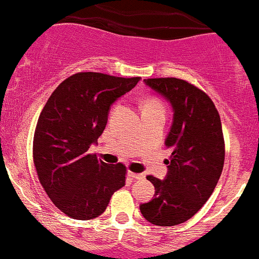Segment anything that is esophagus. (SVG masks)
Returning a JSON list of instances; mask_svg holds the SVG:
<instances>
[{
    "instance_id": "34e87169",
    "label": "esophagus",
    "mask_w": 259,
    "mask_h": 259,
    "mask_svg": "<svg viewBox=\"0 0 259 259\" xmlns=\"http://www.w3.org/2000/svg\"><path fill=\"white\" fill-rule=\"evenodd\" d=\"M127 176H129L130 178H133V179H143V178H144V176H143V174L133 173V171H129V173H127Z\"/></svg>"
}]
</instances>
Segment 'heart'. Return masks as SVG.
I'll list each match as a JSON object with an SVG mask.
<instances>
[{"label": "heart", "mask_w": 259, "mask_h": 259, "mask_svg": "<svg viewBox=\"0 0 259 259\" xmlns=\"http://www.w3.org/2000/svg\"><path fill=\"white\" fill-rule=\"evenodd\" d=\"M151 108H162L164 109V106H162L161 102L157 101V99H150V101H147L146 103H144L143 109H151Z\"/></svg>", "instance_id": "obj_1"}]
</instances>
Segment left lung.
<instances>
[{"label":"left lung","instance_id":"8db88e82","mask_svg":"<svg viewBox=\"0 0 259 259\" xmlns=\"http://www.w3.org/2000/svg\"><path fill=\"white\" fill-rule=\"evenodd\" d=\"M146 85L173 107V124L166 137L171 150L164 181L148 176L155 197L142 204L141 213L156 226L188 221L208 201L222 174L225 139L213 101L192 83L176 77L147 78Z\"/></svg>","mask_w":259,"mask_h":259}]
</instances>
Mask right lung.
Listing matches in <instances>:
<instances>
[{
  "label": "right lung",
  "instance_id": "right-lung-1",
  "mask_svg": "<svg viewBox=\"0 0 259 259\" xmlns=\"http://www.w3.org/2000/svg\"><path fill=\"white\" fill-rule=\"evenodd\" d=\"M139 80L78 72L53 92L39 115L33 137L37 176L55 206L73 220L101 215L125 186L126 166L106 164L89 148L103 133L113 102Z\"/></svg>",
  "mask_w": 259,
  "mask_h": 259
}]
</instances>
